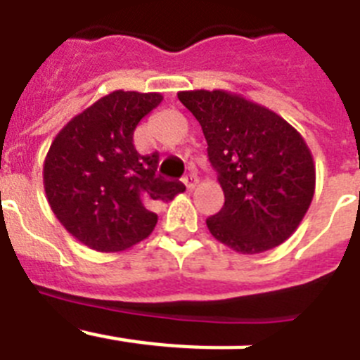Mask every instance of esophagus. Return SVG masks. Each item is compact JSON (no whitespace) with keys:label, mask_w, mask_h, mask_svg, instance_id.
Returning a JSON list of instances; mask_svg holds the SVG:
<instances>
[{"label":"esophagus","mask_w":360,"mask_h":360,"mask_svg":"<svg viewBox=\"0 0 360 360\" xmlns=\"http://www.w3.org/2000/svg\"><path fill=\"white\" fill-rule=\"evenodd\" d=\"M184 184H186L187 189L193 191L196 186H198V176H196L195 173H193V174H187V176L184 178Z\"/></svg>","instance_id":"esophagus-1"}]
</instances>
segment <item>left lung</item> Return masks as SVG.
Segmentation results:
<instances>
[{
  "label": "left lung",
  "mask_w": 360,
  "mask_h": 360,
  "mask_svg": "<svg viewBox=\"0 0 360 360\" xmlns=\"http://www.w3.org/2000/svg\"><path fill=\"white\" fill-rule=\"evenodd\" d=\"M178 98L202 126L225 195L221 211L207 218L212 236L240 254L288 240L316 191V165L301 133L231 91H180Z\"/></svg>",
  "instance_id": "left-lung-1"
}]
</instances>
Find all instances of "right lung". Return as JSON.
Returning <instances> with one entry per match:
<instances>
[{"label": "right lung", "mask_w": 360, "mask_h": 360, "mask_svg": "<svg viewBox=\"0 0 360 360\" xmlns=\"http://www.w3.org/2000/svg\"><path fill=\"white\" fill-rule=\"evenodd\" d=\"M160 94L117 90L73 117L43 165L50 209L75 240L98 252H119L151 234L153 207L186 187L157 176L158 153L141 155L133 131Z\"/></svg>", "instance_id": "add662e5"}]
</instances>
